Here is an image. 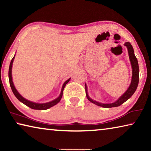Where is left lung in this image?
Here are the masks:
<instances>
[{
  "mask_svg": "<svg viewBox=\"0 0 151 151\" xmlns=\"http://www.w3.org/2000/svg\"><path fill=\"white\" fill-rule=\"evenodd\" d=\"M124 46H126L128 49V52H129L130 61H131L132 69V79L131 83L130 85L129 88L127 89V91L122 94V95L120 97V98L114 103H109V104H103L99 103V102L95 101L93 100L89 97L88 93H87V87L85 85V91H86V95L87 97L88 100L91 101V103L95 104L96 105H98L99 106L104 107V108H111V107H116L122 104H123L124 102H126L128 99H129L132 96V94L134 93L136 91L138 85H139V63H138L137 58H136L134 53V50L132 48V45L129 42H127L124 43Z\"/></svg>",
  "mask_w": 151,
  "mask_h": 151,
  "instance_id": "obj_1",
  "label": "left lung"
}]
</instances>
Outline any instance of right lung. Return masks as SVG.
Returning a JSON list of instances; mask_svg holds the SVG:
<instances>
[{
	"label": "right lung",
	"instance_id": "add662e5",
	"mask_svg": "<svg viewBox=\"0 0 151 151\" xmlns=\"http://www.w3.org/2000/svg\"><path fill=\"white\" fill-rule=\"evenodd\" d=\"M15 56V55H14ZM14 57L12 58V59L11 61V63H10V66H9V83H10V85H11V89L12 91V93H14V96L17 97V99L19 101H20L21 103L24 104L25 105H27V106L30 107L32 109H35V110H47L48 109L50 108L53 106H55V104H57L58 103H59L61 98L63 96V92L64 90V88L65 87V86L66 84H67L68 82H69L70 79H68L67 81L65 82V83L63 84L62 89H61V92L59 96L58 97L57 99H55L50 102H48V103H33V102H31L30 101H28L27 99H25L24 97H22L20 94L19 93V92L17 91V90L14 87V85L13 84V82H12V63H13V61L14 59Z\"/></svg>",
	"mask_w": 151,
	"mask_h": 151
}]
</instances>
